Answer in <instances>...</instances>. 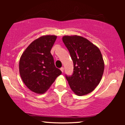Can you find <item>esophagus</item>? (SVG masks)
<instances>
[{"instance_id": "1", "label": "esophagus", "mask_w": 125, "mask_h": 125, "mask_svg": "<svg viewBox=\"0 0 125 125\" xmlns=\"http://www.w3.org/2000/svg\"><path fill=\"white\" fill-rule=\"evenodd\" d=\"M61 71H62V73H63V72H64V68H63V67H61Z\"/></svg>"}]
</instances>
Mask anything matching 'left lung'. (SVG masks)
<instances>
[{
  "label": "left lung",
  "mask_w": 125,
  "mask_h": 125,
  "mask_svg": "<svg viewBox=\"0 0 125 125\" xmlns=\"http://www.w3.org/2000/svg\"><path fill=\"white\" fill-rule=\"evenodd\" d=\"M62 41L73 62V73L66 76L72 90L77 96L94 91L104 74V63L100 51L81 36H63Z\"/></svg>",
  "instance_id": "obj_1"
}]
</instances>
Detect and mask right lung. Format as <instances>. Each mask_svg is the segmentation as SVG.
Segmentation results:
<instances>
[{
  "label": "right lung",
  "instance_id": "add662e5",
  "mask_svg": "<svg viewBox=\"0 0 125 125\" xmlns=\"http://www.w3.org/2000/svg\"><path fill=\"white\" fill-rule=\"evenodd\" d=\"M57 36L44 35L27 47L19 61V73L23 82L33 92L43 94L62 72L56 68L51 51Z\"/></svg>",
  "mask_w": 125,
  "mask_h": 125
}]
</instances>
